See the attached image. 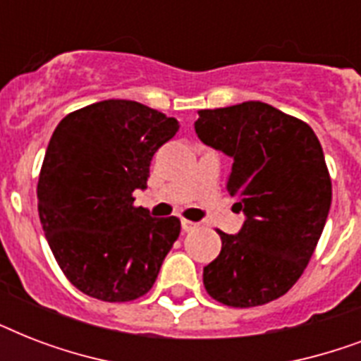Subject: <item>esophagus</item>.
Segmentation results:
<instances>
[{"instance_id": "obj_1", "label": "esophagus", "mask_w": 361, "mask_h": 361, "mask_svg": "<svg viewBox=\"0 0 361 361\" xmlns=\"http://www.w3.org/2000/svg\"><path fill=\"white\" fill-rule=\"evenodd\" d=\"M197 223H192V221H187V219H181V228H183V232H191L197 228Z\"/></svg>"}]
</instances>
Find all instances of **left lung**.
Instances as JSON below:
<instances>
[{
    "mask_svg": "<svg viewBox=\"0 0 361 361\" xmlns=\"http://www.w3.org/2000/svg\"><path fill=\"white\" fill-rule=\"evenodd\" d=\"M198 138L232 159L226 191L245 221L219 231L221 252L204 286L228 307L274 302L300 279L324 231L331 180L319 138L305 121L260 101L200 110Z\"/></svg>",
    "mask_w": 361,
    "mask_h": 361,
    "instance_id": "left-lung-1",
    "label": "left lung"
}]
</instances>
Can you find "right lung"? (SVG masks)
Segmentation results:
<instances>
[{
	"instance_id": "obj_1",
	"label": "right lung",
	"mask_w": 361,
	"mask_h": 361,
	"mask_svg": "<svg viewBox=\"0 0 361 361\" xmlns=\"http://www.w3.org/2000/svg\"><path fill=\"white\" fill-rule=\"evenodd\" d=\"M176 118L146 104L109 99L59 121L42 161L37 198L42 231L65 277L103 302H130L157 279L180 236L178 217L133 206L146 189Z\"/></svg>"
}]
</instances>
